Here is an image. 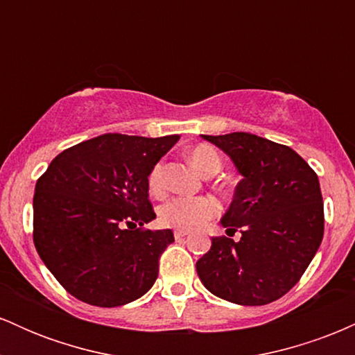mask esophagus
Instances as JSON below:
<instances>
[{"mask_svg": "<svg viewBox=\"0 0 355 355\" xmlns=\"http://www.w3.org/2000/svg\"><path fill=\"white\" fill-rule=\"evenodd\" d=\"M173 235H175V239H183V237H187V235H189V232L177 229V230L173 232Z\"/></svg>", "mask_w": 355, "mask_h": 355, "instance_id": "1", "label": "esophagus"}]
</instances>
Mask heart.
I'll list each match as a JSON object with an SVG mask.
<instances>
[{"instance_id": "heart-1", "label": "heart", "mask_w": 355, "mask_h": 355, "mask_svg": "<svg viewBox=\"0 0 355 355\" xmlns=\"http://www.w3.org/2000/svg\"><path fill=\"white\" fill-rule=\"evenodd\" d=\"M190 165L198 173L209 175L220 170V155L214 146L197 145L187 153ZM148 187L153 193H158L164 187V165L157 164L148 177ZM217 214V203L207 197H177L166 202L160 209V222L165 225L177 227L180 230L198 229L205 220Z\"/></svg>"}]
</instances>
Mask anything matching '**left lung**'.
I'll return each mask as SVG.
<instances>
[{"label": "left lung", "instance_id": "1", "mask_svg": "<svg viewBox=\"0 0 355 355\" xmlns=\"http://www.w3.org/2000/svg\"><path fill=\"white\" fill-rule=\"evenodd\" d=\"M242 180L220 223L240 240L211 239L197 262L205 288L227 302L266 305L299 282L324 237L319 178L288 146L245 132L200 135Z\"/></svg>", "mask_w": 355, "mask_h": 355}]
</instances>
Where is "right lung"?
<instances>
[{
	"label": "right lung",
	"instance_id": "1",
	"mask_svg": "<svg viewBox=\"0 0 355 355\" xmlns=\"http://www.w3.org/2000/svg\"><path fill=\"white\" fill-rule=\"evenodd\" d=\"M178 140L107 133L61 152L36 182V252L73 297L118 307L152 288L175 237L170 229L137 225L157 217L148 177Z\"/></svg>",
	"mask_w": 355,
	"mask_h": 355
}]
</instances>
